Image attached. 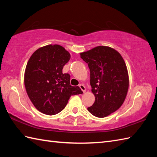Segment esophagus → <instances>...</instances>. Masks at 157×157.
Masks as SVG:
<instances>
[{"label": "esophagus", "instance_id": "esophagus-1", "mask_svg": "<svg viewBox=\"0 0 157 157\" xmlns=\"http://www.w3.org/2000/svg\"><path fill=\"white\" fill-rule=\"evenodd\" d=\"M79 87L80 88V89L82 90L83 92H86V87H85L84 85H83V84H79Z\"/></svg>", "mask_w": 157, "mask_h": 157}]
</instances>
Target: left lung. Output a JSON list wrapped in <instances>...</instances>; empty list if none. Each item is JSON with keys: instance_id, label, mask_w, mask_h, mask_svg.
I'll use <instances>...</instances> for the list:
<instances>
[{"instance_id": "obj_1", "label": "left lung", "mask_w": 157, "mask_h": 157, "mask_svg": "<svg viewBox=\"0 0 157 157\" xmlns=\"http://www.w3.org/2000/svg\"><path fill=\"white\" fill-rule=\"evenodd\" d=\"M90 71L92 92L95 102L88 108L97 117H105L119 109L129 87V78L124 60L111 47L99 46L80 53Z\"/></svg>"}]
</instances>
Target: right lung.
<instances>
[{"label":"right lung","instance_id":"1","mask_svg":"<svg viewBox=\"0 0 157 157\" xmlns=\"http://www.w3.org/2000/svg\"><path fill=\"white\" fill-rule=\"evenodd\" d=\"M71 56L58 44L38 48L27 63L24 84L29 99L39 111L54 115L63 111L71 96L82 94L78 86L70 85V75L63 68Z\"/></svg>","mask_w":157,"mask_h":157}]
</instances>
